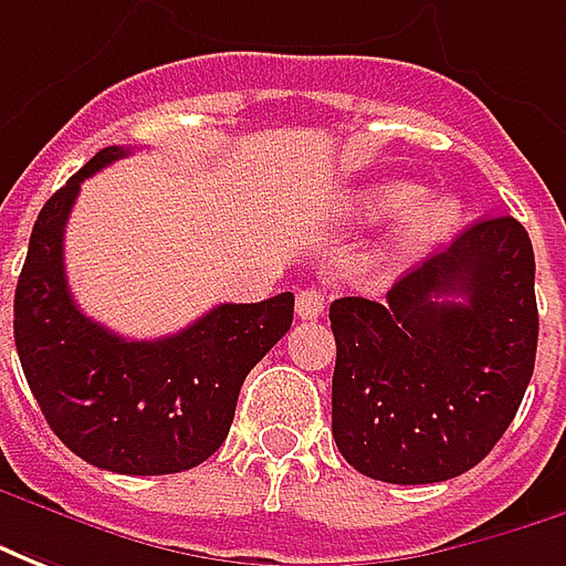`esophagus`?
<instances>
[{"label": "esophagus", "mask_w": 566, "mask_h": 566, "mask_svg": "<svg viewBox=\"0 0 566 566\" xmlns=\"http://www.w3.org/2000/svg\"><path fill=\"white\" fill-rule=\"evenodd\" d=\"M295 311L302 319H316V316L326 311V292L319 290H302L298 292V298H295Z\"/></svg>", "instance_id": "esophagus-1"}]
</instances>
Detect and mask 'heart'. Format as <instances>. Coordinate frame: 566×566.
<instances>
[{
  "mask_svg": "<svg viewBox=\"0 0 566 566\" xmlns=\"http://www.w3.org/2000/svg\"><path fill=\"white\" fill-rule=\"evenodd\" d=\"M418 186L411 182H380V186L366 188L359 198H356L354 210L366 219H390V216H401L402 222L396 226L390 238H387V247H384V259L392 264L411 262L418 259L420 252L427 250L430 243L442 238L451 231V226L460 216V207H457L454 198H427L420 200Z\"/></svg>",
  "mask_w": 566,
  "mask_h": 566,
  "instance_id": "1",
  "label": "heart"
}]
</instances>
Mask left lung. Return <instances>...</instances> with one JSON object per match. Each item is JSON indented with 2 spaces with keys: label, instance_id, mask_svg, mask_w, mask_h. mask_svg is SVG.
Instances as JSON below:
<instances>
[{
  "label": "left lung",
  "instance_id": "obj_1",
  "mask_svg": "<svg viewBox=\"0 0 566 566\" xmlns=\"http://www.w3.org/2000/svg\"><path fill=\"white\" fill-rule=\"evenodd\" d=\"M533 247L512 216L457 234L387 302L338 298L332 436L368 479L432 484L491 454L531 384Z\"/></svg>",
  "mask_w": 566,
  "mask_h": 566
}]
</instances>
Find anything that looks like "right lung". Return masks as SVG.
Segmentation results:
<instances>
[{
	"instance_id": "add662e5",
	"label": "right lung",
	"mask_w": 566,
	"mask_h": 566,
	"mask_svg": "<svg viewBox=\"0 0 566 566\" xmlns=\"http://www.w3.org/2000/svg\"><path fill=\"white\" fill-rule=\"evenodd\" d=\"M130 155L97 151L51 195L30 234L14 292V344L48 427L72 454L122 475H167L226 442L252 366L292 326L295 295L219 304L158 340H127L78 311L63 268V231L87 176Z\"/></svg>"
}]
</instances>
